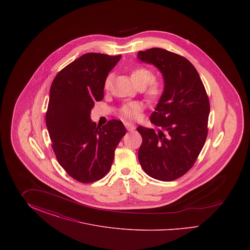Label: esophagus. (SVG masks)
Instances as JSON below:
<instances>
[{
    "instance_id": "1",
    "label": "esophagus",
    "mask_w": 250,
    "mask_h": 250,
    "mask_svg": "<svg viewBox=\"0 0 250 250\" xmlns=\"http://www.w3.org/2000/svg\"><path fill=\"white\" fill-rule=\"evenodd\" d=\"M125 127H126V129L128 131H133L135 130V128H136V126H135V125L134 124H132V123H125Z\"/></svg>"
}]
</instances>
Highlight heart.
<instances>
[{"instance_id":"heart-1","label":"heart","mask_w":250,"mask_h":250,"mask_svg":"<svg viewBox=\"0 0 250 250\" xmlns=\"http://www.w3.org/2000/svg\"><path fill=\"white\" fill-rule=\"evenodd\" d=\"M131 79L138 88H143V89L144 88V95L147 98V100L154 102L158 100L162 95V92H163L162 84L159 81L154 79L153 73L148 68L142 67V66L134 68L131 71ZM111 81H112V75L109 74L107 75L104 82V88L106 90L110 87ZM141 108L142 106L138 102H127L121 107L120 113L126 118L134 119L138 116Z\"/></svg>"}]
</instances>
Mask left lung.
<instances>
[{"label":"left lung","instance_id":"obj_1","mask_svg":"<svg viewBox=\"0 0 250 250\" xmlns=\"http://www.w3.org/2000/svg\"><path fill=\"white\" fill-rule=\"evenodd\" d=\"M138 59L154 64L164 91L150 121L157 130L138 126L143 137L139 160L152 178L173 181L187 173L202 151L208 133L209 98L200 75L188 59L166 49L139 51Z\"/></svg>","mask_w":250,"mask_h":250}]
</instances>
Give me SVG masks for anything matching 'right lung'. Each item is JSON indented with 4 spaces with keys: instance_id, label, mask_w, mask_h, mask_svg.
Instances as JSON below:
<instances>
[{
    "instance_id": "obj_1",
    "label": "right lung",
    "mask_w": 250,
    "mask_h": 250,
    "mask_svg": "<svg viewBox=\"0 0 250 250\" xmlns=\"http://www.w3.org/2000/svg\"><path fill=\"white\" fill-rule=\"evenodd\" d=\"M121 55L86 53L53 80L46 113L52 149L60 165L81 183L103 178L126 129L118 120L101 128L91 120L95 102L104 98V82Z\"/></svg>"
}]
</instances>
